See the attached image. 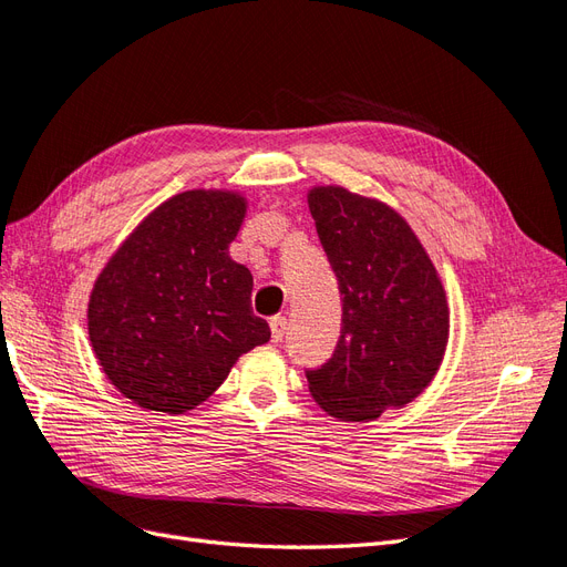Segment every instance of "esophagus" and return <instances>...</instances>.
<instances>
[{"instance_id": "34e87169", "label": "esophagus", "mask_w": 567, "mask_h": 567, "mask_svg": "<svg viewBox=\"0 0 567 567\" xmlns=\"http://www.w3.org/2000/svg\"><path fill=\"white\" fill-rule=\"evenodd\" d=\"M269 328H271V342H281L286 330H288V319L286 317H271L269 319Z\"/></svg>"}]
</instances>
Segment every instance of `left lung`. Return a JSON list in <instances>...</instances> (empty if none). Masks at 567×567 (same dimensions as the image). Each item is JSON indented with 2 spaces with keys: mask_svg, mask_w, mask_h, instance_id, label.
I'll return each mask as SVG.
<instances>
[{
  "mask_svg": "<svg viewBox=\"0 0 567 567\" xmlns=\"http://www.w3.org/2000/svg\"><path fill=\"white\" fill-rule=\"evenodd\" d=\"M342 296L340 340L309 394L330 417L378 420L415 401L439 373L451 309L434 262L392 206L340 185L307 194Z\"/></svg>",
  "mask_w": 567,
  "mask_h": 567,
  "instance_id": "left-lung-1",
  "label": "left lung"
}]
</instances>
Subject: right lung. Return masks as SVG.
<instances>
[{
  "instance_id": "1",
  "label": "right lung",
  "mask_w": 567,
  "mask_h": 567,
  "mask_svg": "<svg viewBox=\"0 0 567 567\" xmlns=\"http://www.w3.org/2000/svg\"><path fill=\"white\" fill-rule=\"evenodd\" d=\"M248 202L187 189L154 208L114 250L89 298V340L135 405L183 415L227 380L269 326L252 315V277L229 258Z\"/></svg>"
}]
</instances>
